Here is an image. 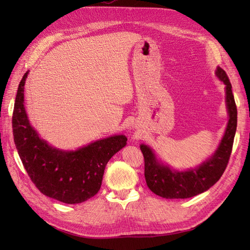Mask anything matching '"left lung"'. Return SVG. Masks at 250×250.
Instances as JSON below:
<instances>
[{
	"label": "left lung",
	"instance_id": "left-lung-1",
	"mask_svg": "<svg viewBox=\"0 0 250 250\" xmlns=\"http://www.w3.org/2000/svg\"><path fill=\"white\" fill-rule=\"evenodd\" d=\"M216 76L226 86V103L229 121L220 144L214 155L199 167L187 171L173 169L158 160L149 146L142 144L145 160V179L153 193L166 199H187L208 190L222 176L229 162L233 141L236 132L237 109L229 77L221 67H217Z\"/></svg>",
	"mask_w": 250,
	"mask_h": 250
}]
</instances>
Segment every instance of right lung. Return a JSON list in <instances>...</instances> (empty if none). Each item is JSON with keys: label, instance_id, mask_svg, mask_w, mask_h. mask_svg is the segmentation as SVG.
I'll return each instance as SVG.
<instances>
[{"label": "right lung", "instance_id": "obj_1", "mask_svg": "<svg viewBox=\"0 0 250 250\" xmlns=\"http://www.w3.org/2000/svg\"><path fill=\"white\" fill-rule=\"evenodd\" d=\"M26 72L19 83L13 113L16 148L26 173L42 193L66 204L92 198L102 185L109 159L126 145L125 135L90 143L76 150H61L42 140L30 125L24 108Z\"/></svg>", "mask_w": 250, "mask_h": 250}]
</instances>
